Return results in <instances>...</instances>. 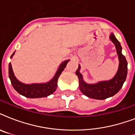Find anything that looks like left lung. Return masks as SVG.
<instances>
[{"mask_svg": "<svg viewBox=\"0 0 135 135\" xmlns=\"http://www.w3.org/2000/svg\"><path fill=\"white\" fill-rule=\"evenodd\" d=\"M109 38L115 45L119 59L118 69L115 76L109 80L101 81L95 84H88L83 80L82 74L80 73V65L78 66V69L76 71L79 80V89L83 94L90 98L101 100L111 97L119 92L126 80L128 74V62L125 56L122 54L120 43L113 33H111Z\"/></svg>", "mask_w": 135, "mask_h": 135, "instance_id": "8db88e82", "label": "left lung"}]
</instances>
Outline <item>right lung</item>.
I'll return each mask as SVG.
<instances>
[{"mask_svg": "<svg viewBox=\"0 0 135 135\" xmlns=\"http://www.w3.org/2000/svg\"><path fill=\"white\" fill-rule=\"evenodd\" d=\"M15 52L11 55L13 57ZM69 60H66L60 64L59 69L56 72L55 76L51 80L45 83H35V84H24L16 78L14 75L11 64H9V78L12 85L15 90L23 96L28 98H41L50 95L55 92L57 88V80L60 74L66 66Z\"/></svg>", "mask_w": 135, "mask_h": 135, "instance_id": "right-lung-1", "label": "right lung"}]
</instances>
